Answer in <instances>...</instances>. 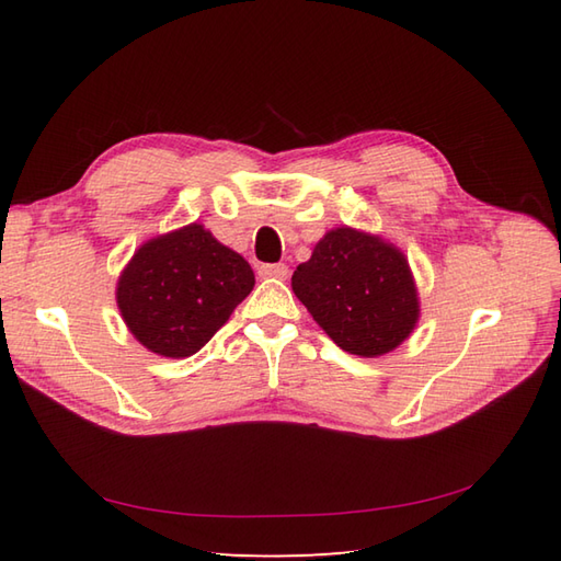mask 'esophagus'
Returning a JSON list of instances; mask_svg holds the SVG:
<instances>
[{
  "label": "esophagus",
  "instance_id": "1",
  "mask_svg": "<svg viewBox=\"0 0 561 561\" xmlns=\"http://www.w3.org/2000/svg\"><path fill=\"white\" fill-rule=\"evenodd\" d=\"M260 277H272V279H287L289 267L284 262H274V265H260Z\"/></svg>",
  "mask_w": 561,
  "mask_h": 561
}]
</instances>
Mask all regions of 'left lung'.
Returning a JSON list of instances; mask_svg holds the SVG:
<instances>
[{"label":"left lung","instance_id":"obj_1","mask_svg":"<svg viewBox=\"0 0 561 561\" xmlns=\"http://www.w3.org/2000/svg\"><path fill=\"white\" fill-rule=\"evenodd\" d=\"M291 289L340 350L366 359L400 347L420 320L402 250L350 226L320 238L311 260L294 270Z\"/></svg>","mask_w":561,"mask_h":561}]
</instances>
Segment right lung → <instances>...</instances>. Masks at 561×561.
Segmentation results:
<instances>
[{
    "mask_svg": "<svg viewBox=\"0 0 561 561\" xmlns=\"http://www.w3.org/2000/svg\"><path fill=\"white\" fill-rule=\"evenodd\" d=\"M253 287L248 262L195 221L141 243L115 299L139 344L183 359L205 347Z\"/></svg>",
    "mask_w": 561,
    "mask_h": 561,
    "instance_id": "add662e5",
    "label": "right lung"
}]
</instances>
